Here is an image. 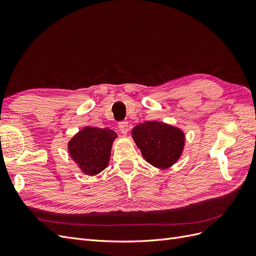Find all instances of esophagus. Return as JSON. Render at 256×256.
<instances>
[{
    "label": "esophagus",
    "instance_id": "1",
    "mask_svg": "<svg viewBox=\"0 0 256 256\" xmlns=\"http://www.w3.org/2000/svg\"><path fill=\"white\" fill-rule=\"evenodd\" d=\"M118 128H120V132H122V134H127L128 130H129L128 122H120V124H118Z\"/></svg>",
    "mask_w": 256,
    "mask_h": 256
}]
</instances>
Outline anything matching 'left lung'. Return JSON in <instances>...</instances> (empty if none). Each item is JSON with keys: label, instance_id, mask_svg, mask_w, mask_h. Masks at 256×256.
I'll return each instance as SVG.
<instances>
[{"label": "left lung", "instance_id": "8db88e82", "mask_svg": "<svg viewBox=\"0 0 256 256\" xmlns=\"http://www.w3.org/2000/svg\"><path fill=\"white\" fill-rule=\"evenodd\" d=\"M131 136L143 158L159 170L173 166L184 150V130L164 122L138 124L131 130Z\"/></svg>", "mask_w": 256, "mask_h": 256}]
</instances>
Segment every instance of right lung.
Listing matches in <instances>:
<instances>
[{"mask_svg":"<svg viewBox=\"0 0 256 256\" xmlns=\"http://www.w3.org/2000/svg\"><path fill=\"white\" fill-rule=\"evenodd\" d=\"M116 138L118 134L110 128L85 126L68 141L67 150L83 174L95 176L109 164Z\"/></svg>","mask_w":256,"mask_h":256,"instance_id":"add662e5","label":"right lung"}]
</instances>
